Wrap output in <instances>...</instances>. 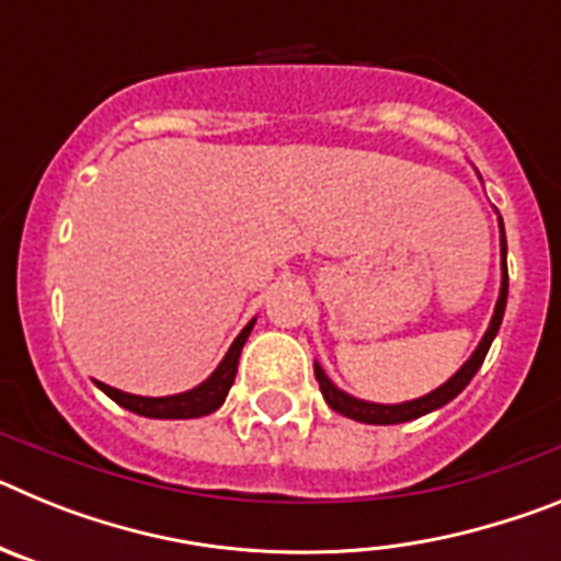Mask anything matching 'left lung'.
Instances as JSON below:
<instances>
[{"label":"left lung","instance_id":"1","mask_svg":"<svg viewBox=\"0 0 561 561\" xmlns=\"http://www.w3.org/2000/svg\"><path fill=\"white\" fill-rule=\"evenodd\" d=\"M480 176V173H478ZM497 225H500V295H497V304H494V314L489 320V329H485L483 340L478 342V348L472 351V356L449 376L440 388L430 390L427 396H419V399H410V401H399V404H379V401H365V399H356V396L345 393L342 388H336L334 381L329 379V374L323 370L320 362H314V376L320 381V393H323L325 404H329L334 413L345 415V419H354L362 421V424H404V421H413L421 419V415L433 413V410H440L444 404L455 399L460 390L472 381V376L478 374L480 365H483L485 354L492 348L494 336H497L500 323H503V314H505V300H508V264H505V227L503 219L497 216Z\"/></svg>","mask_w":561,"mask_h":561}]
</instances>
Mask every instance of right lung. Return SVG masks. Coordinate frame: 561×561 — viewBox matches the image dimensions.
<instances>
[{
    "label": "right lung",
    "instance_id": "1",
    "mask_svg": "<svg viewBox=\"0 0 561 561\" xmlns=\"http://www.w3.org/2000/svg\"><path fill=\"white\" fill-rule=\"evenodd\" d=\"M252 325H255V317H252L250 323L241 329V334L232 340L230 351H227L225 359L219 362V368L213 370L202 385L185 390V393L134 396L123 393V390L112 388V385H103V381H95V385L108 396V399L117 401L121 408L131 410V413L137 415H146V419H202V415H210L213 410H219L221 404H225L227 393H230L232 381H236L238 356H241V348H244Z\"/></svg>",
    "mask_w": 561,
    "mask_h": 561
}]
</instances>
